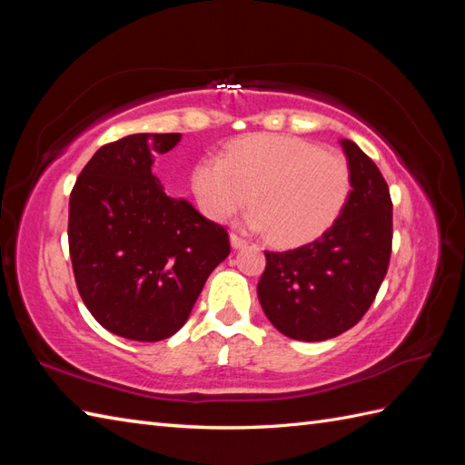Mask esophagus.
<instances>
[{
    "label": "esophagus",
    "instance_id": "obj_1",
    "mask_svg": "<svg viewBox=\"0 0 465 465\" xmlns=\"http://www.w3.org/2000/svg\"><path fill=\"white\" fill-rule=\"evenodd\" d=\"M230 242H232V248H233V250H240V248H243L245 243H248L243 238H240V235H235V233H232Z\"/></svg>",
    "mask_w": 465,
    "mask_h": 465
}]
</instances>
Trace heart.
<instances>
[{"instance_id": "heart-1", "label": "heart", "mask_w": 465, "mask_h": 465, "mask_svg": "<svg viewBox=\"0 0 465 465\" xmlns=\"http://www.w3.org/2000/svg\"><path fill=\"white\" fill-rule=\"evenodd\" d=\"M192 190L200 210L225 222L252 202L248 223L280 245L322 235L338 220L351 192L345 155L295 135L253 134L227 145L223 157L193 165Z\"/></svg>"}]
</instances>
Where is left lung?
Returning <instances> with one entry per match:
<instances>
[{
  "instance_id": "left-lung-1",
  "label": "left lung",
  "mask_w": 465,
  "mask_h": 465,
  "mask_svg": "<svg viewBox=\"0 0 465 465\" xmlns=\"http://www.w3.org/2000/svg\"><path fill=\"white\" fill-rule=\"evenodd\" d=\"M351 192L322 238L288 252H265L258 298L273 328L300 341L348 331L370 310L391 255L388 183L351 140H341Z\"/></svg>"
}]
</instances>
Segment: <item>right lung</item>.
Segmentation results:
<instances>
[{"mask_svg": "<svg viewBox=\"0 0 465 465\" xmlns=\"http://www.w3.org/2000/svg\"><path fill=\"white\" fill-rule=\"evenodd\" d=\"M182 134H134L85 163L69 195V258L85 308L135 341L170 338L190 318L205 280L230 255L225 227L153 175V153Z\"/></svg>", "mask_w": 465, "mask_h": 465, "instance_id": "right-lung-1", "label": "right lung"}]
</instances>
